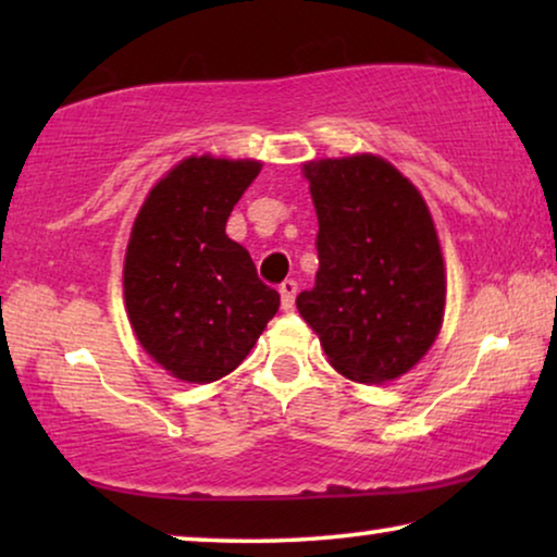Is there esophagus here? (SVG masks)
Here are the masks:
<instances>
[{"label":"esophagus","instance_id":"1","mask_svg":"<svg viewBox=\"0 0 557 557\" xmlns=\"http://www.w3.org/2000/svg\"><path fill=\"white\" fill-rule=\"evenodd\" d=\"M296 292H299V284H296L294 278H286L284 284L278 286V294H281V307H284L286 311H288V309H294Z\"/></svg>","mask_w":557,"mask_h":557}]
</instances>
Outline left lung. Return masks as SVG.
Masks as SVG:
<instances>
[{
    "mask_svg": "<svg viewBox=\"0 0 557 557\" xmlns=\"http://www.w3.org/2000/svg\"><path fill=\"white\" fill-rule=\"evenodd\" d=\"M317 208L319 271L296 307L332 368L385 383L436 342L446 271L429 205L385 159L355 154L304 164Z\"/></svg>",
    "mask_w": 557,
    "mask_h": 557,
    "instance_id": "left-lung-1",
    "label": "left lung"
}]
</instances>
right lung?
Returning a JSON list of instances; mask_svg holds the SVG:
<instances>
[{"instance_id": "1", "label": "right lung", "mask_w": 557, "mask_h": 557, "mask_svg": "<svg viewBox=\"0 0 557 557\" xmlns=\"http://www.w3.org/2000/svg\"><path fill=\"white\" fill-rule=\"evenodd\" d=\"M261 172L253 159L187 157L151 187L124 261L132 330L151 360L185 383H212L246 360L278 311L276 288L225 235Z\"/></svg>"}]
</instances>
